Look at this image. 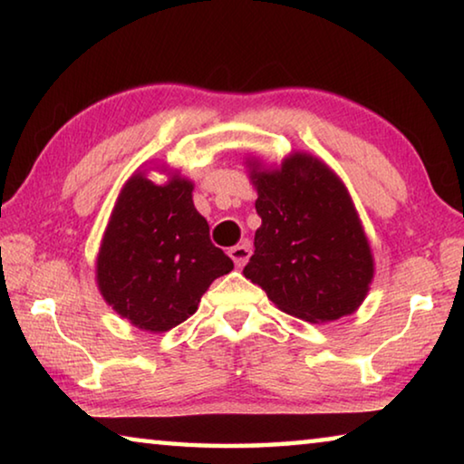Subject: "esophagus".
I'll list each match as a JSON object with an SVG mask.
<instances>
[{"instance_id": "34e87169", "label": "esophagus", "mask_w": 464, "mask_h": 464, "mask_svg": "<svg viewBox=\"0 0 464 464\" xmlns=\"http://www.w3.org/2000/svg\"><path fill=\"white\" fill-rule=\"evenodd\" d=\"M249 256H251L249 243H241V246H235L229 249V257L233 260V264L237 266V268H243V266L247 264Z\"/></svg>"}]
</instances>
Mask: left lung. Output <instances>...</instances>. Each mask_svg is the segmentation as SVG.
<instances>
[{"label": "left lung", "mask_w": 464, "mask_h": 464, "mask_svg": "<svg viewBox=\"0 0 464 464\" xmlns=\"http://www.w3.org/2000/svg\"><path fill=\"white\" fill-rule=\"evenodd\" d=\"M251 178L262 227L246 278L298 319L324 324L354 313L372 280V256L343 184L301 153Z\"/></svg>", "instance_id": "1"}]
</instances>
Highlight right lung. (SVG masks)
Returning a JSON list of instances; mask_svg holds the SVG:
<instances>
[{
	"instance_id": "add662e5",
	"label": "right lung",
	"mask_w": 464,
	"mask_h": 464,
	"mask_svg": "<svg viewBox=\"0 0 464 464\" xmlns=\"http://www.w3.org/2000/svg\"><path fill=\"white\" fill-rule=\"evenodd\" d=\"M231 270V257L210 241L207 218L194 208L188 179H129L98 256L100 290L119 315L145 332H168Z\"/></svg>"
}]
</instances>
